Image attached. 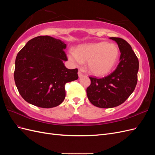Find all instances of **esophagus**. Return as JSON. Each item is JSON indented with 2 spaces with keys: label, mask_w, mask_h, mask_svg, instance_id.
Segmentation results:
<instances>
[{
  "label": "esophagus",
  "mask_w": 155,
  "mask_h": 155,
  "mask_svg": "<svg viewBox=\"0 0 155 155\" xmlns=\"http://www.w3.org/2000/svg\"><path fill=\"white\" fill-rule=\"evenodd\" d=\"M78 76L79 78H81L83 76V73L81 71H80V70H79L78 71Z\"/></svg>",
  "instance_id": "1"
}]
</instances>
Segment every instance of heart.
Wrapping results in <instances>:
<instances>
[{
  "label": "heart",
  "mask_w": 155,
  "mask_h": 155,
  "mask_svg": "<svg viewBox=\"0 0 155 155\" xmlns=\"http://www.w3.org/2000/svg\"><path fill=\"white\" fill-rule=\"evenodd\" d=\"M119 55L120 50L116 44L102 41L79 45L74 51H69L68 57L76 65L87 62L89 72L101 76L109 74L114 68Z\"/></svg>",
  "instance_id": "1"
}]
</instances>
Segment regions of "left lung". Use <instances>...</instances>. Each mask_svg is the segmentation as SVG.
<instances>
[{"label": "left lung", "mask_w": 155, "mask_h": 155, "mask_svg": "<svg viewBox=\"0 0 155 155\" xmlns=\"http://www.w3.org/2000/svg\"><path fill=\"white\" fill-rule=\"evenodd\" d=\"M118 44L120 63L114 72L103 78L89 77L91 83L87 94L91 104L100 108L118 106L127 99L137 84L138 59L130 45L120 37H110Z\"/></svg>", "instance_id": "1"}]
</instances>
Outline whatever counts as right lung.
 Returning <instances> with one entry per match:
<instances>
[{
	"label": "right lung",
	"mask_w": 155,
	"mask_h": 155,
	"mask_svg": "<svg viewBox=\"0 0 155 155\" xmlns=\"http://www.w3.org/2000/svg\"><path fill=\"white\" fill-rule=\"evenodd\" d=\"M67 45L52 37L30 40L17 55L14 79L21 96L41 108L60 105L66 95L65 84L78 79V68L68 69Z\"/></svg>",
	"instance_id": "1"
}]
</instances>
